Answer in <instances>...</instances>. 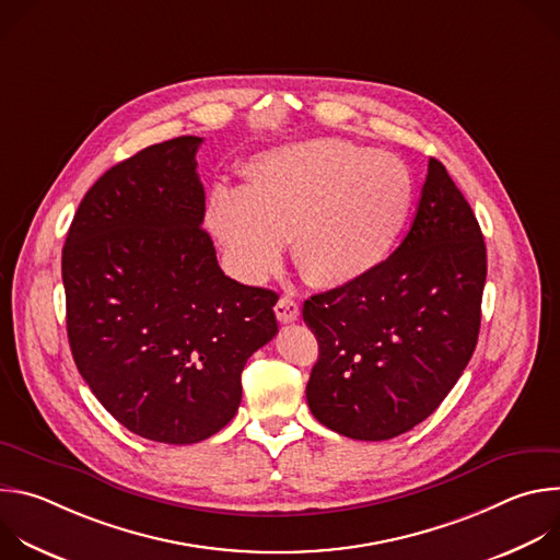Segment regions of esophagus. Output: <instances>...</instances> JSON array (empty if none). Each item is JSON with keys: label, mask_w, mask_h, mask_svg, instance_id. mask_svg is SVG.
<instances>
[{"label": "esophagus", "mask_w": 560, "mask_h": 560, "mask_svg": "<svg viewBox=\"0 0 560 560\" xmlns=\"http://www.w3.org/2000/svg\"><path fill=\"white\" fill-rule=\"evenodd\" d=\"M275 314H277V318H279L281 324H292V322H296V318H299L301 310H299V303L294 299L281 296L277 301V305H275Z\"/></svg>", "instance_id": "esophagus-1"}]
</instances>
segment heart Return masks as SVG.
<instances>
[{
  "mask_svg": "<svg viewBox=\"0 0 560 560\" xmlns=\"http://www.w3.org/2000/svg\"><path fill=\"white\" fill-rule=\"evenodd\" d=\"M244 175V190L210 192L206 223L246 283L277 264L283 236L307 283H354L389 257L415 203V179L401 159L346 139L275 148Z\"/></svg>",
  "mask_w": 560,
  "mask_h": 560,
  "instance_id": "obj_1",
  "label": "heart"
}]
</instances>
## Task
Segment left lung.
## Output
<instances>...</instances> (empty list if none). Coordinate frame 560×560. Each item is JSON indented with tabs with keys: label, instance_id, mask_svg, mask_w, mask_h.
Here are the masks:
<instances>
[{
	"label": "left lung",
	"instance_id": "obj_1",
	"mask_svg": "<svg viewBox=\"0 0 560 560\" xmlns=\"http://www.w3.org/2000/svg\"><path fill=\"white\" fill-rule=\"evenodd\" d=\"M486 277L481 225L430 156L401 246L363 279L303 303L318 341L305 387L314 419L357 441H387L425 421L471 359Z\"/></svg>",
	"mask_w": 560,
	"mask_h": 560
}]
</instances>
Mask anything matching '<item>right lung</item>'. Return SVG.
Listing matches in <instances>:
<instances>
[{"label": "right lung", "instance_id": "obj_1", "mask_svg": "<svg viewBox=\"0 0 560 560\" xmlns=\"http://www.w3.org/2000/svg\"><path fill=\"white\" fill-rule=\"evenodd\" d=\"M201 137L154 143L104 173L61 253L72 359L132 434L190 445L242 404L246 361L277 335V292L223 275L201 228Z\"/></svg>", "mask_w": 560, "mask_h": 560}]
</instances>
